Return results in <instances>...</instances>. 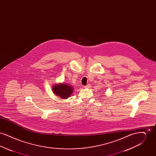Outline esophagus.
Wrapping results in <instances>:
<instances>
[{
    "label": "esophagus",
    "instance_id": "34e87169",
    "mask_svg": "<svg viewBox=\"0 0 156 156\" xmlns=\"http://www.w3.org/2000/svg\"><path fill=\"white\" fill-rule=\"evenodd\" d=\"M89 87H90V85L89 84H88L87 85L85 86V88H89Z\"/></svg>",
    "mask_w": 156,
    "mask_h": 156
}]
</instances>
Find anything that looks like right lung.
<instances>
[{"label": "right lung", "instance_id": "obj_1", "mask_svg": "<svg viewBox=\"0 0 156 156\" xmlns=\"http://www.w3.org/2000/svg\"><path fill=\"white\" fill-rule=\"evenodd\" d=\"M74 88L67 83H59L54 85L52 88L53 92L62 99H67L70 97Z\"/></svg>", "mask_w": 156, "mask_h": 156}]
</instances>
